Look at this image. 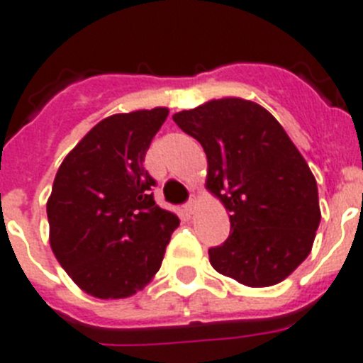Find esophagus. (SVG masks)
<instances>
[{"instance_id":"1","label":"esophagus","mask_w":363,"mask_h":363,"mask_svg":"<svg viewBox=\"0 0 363 363\" xmlns=\"http://www.w3.org/2000/svg\"><path fill=\"white\" fill-rule=\"evenodd\" d=\"M184 210H186L188 214H194V210H196V201H188L186 205H184Z\"/></svg>"}]
</instances>
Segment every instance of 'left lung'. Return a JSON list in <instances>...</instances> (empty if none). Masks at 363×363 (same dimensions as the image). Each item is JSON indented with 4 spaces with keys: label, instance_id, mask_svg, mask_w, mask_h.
<instances>
[{
    "label": "left lung",
    "instance_id": "obj_1",
    "mask_svg": "<svg viewBox=\"0 0 363 363\" xmlns=\"http://www.w3.org/2000/svg\"><path fill=\"white\" fill-rule=\"evenodd\" d=\"M203 145L206 188L230 212V236L208 249L218 273L251 288L279 284L312 251L321 221L318 182L282 125L240 97L173 116Z\"/></svg>",
    "mask_w": 363,
    "mask_h": 363
}]
</instances>
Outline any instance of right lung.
I'll list each match as a JSON object with an SVG mask.
<instances>
[{"label": "right lung", "instance_id": "1", "mask_svg": "<svg viewBox=\"0 0 363 363\" xmlns=\"http://www.w3.org/2000/svg\"><path fill=\"white\" fill-rule=\"evenodd\" d=\"M167 108L114 114L68 153L48 199L50 243L60 266L97 299H123L160 269L179 218L155 203L144 167Z\"/></svg>", "mask_w": 363, "mask_h": 363}]
</instances>
